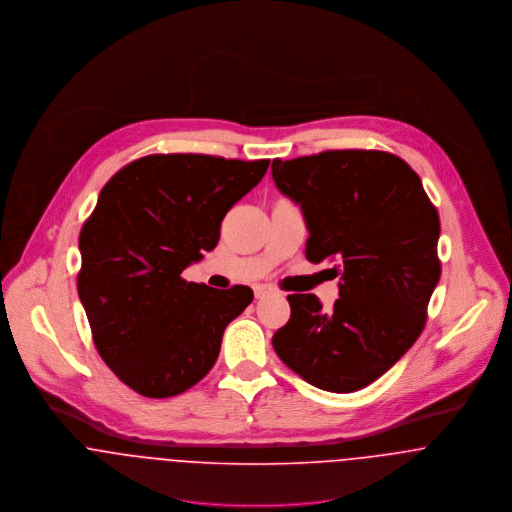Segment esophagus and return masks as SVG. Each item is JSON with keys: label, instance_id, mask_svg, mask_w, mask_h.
Masks as SVG:
<instances>
[{"label": "esophagus", "instance_id": "34e87169", "mask_svg": "<svg viewBox=\"0 0 512 512\" xmlns=\"http://www.w3.org/2000/svg\"><path fill=\"white\" fill-rule=\"evenodd\" d=\"M275 290L271 288V286H257L255 288V298L257 300H261V298H265V296H269V294H273Z\"/></svg>", "mask_w": 512, "mask_h": 512}]
</instances>
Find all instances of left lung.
Returning <instances> with one entry per match:
<instances>
[{"label": "left lung", "instance_id": "8db88e82", "mask_svg": "<svg viewBox=\"0 0 512 512\" xmlns=\"http://www.w3.org/2000/svg\"><path fill=\"white\" fill-rule=\"evenodd\" d=\"M271 169L277 188L304 212L306 259L340 261L341 275L332 310L316 294L286 296L290 320L273 347L306 383L359 391L387 373L426 326L442 275L438 210L420 176L385 151H324L275 159Z\"/></svg>", "mask_w": 512, "mask_h": 512}]
</instances>
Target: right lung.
I'll return each instance as SVG.
<instances>
[{
  "mask_svg": "<svg viewBox=\"0 0 512 512\" xmlns=\"http://www.w3.org/2000/svg\"><path fill=\"white\" fill-rule=\"evenodd\" d=\"M267 169L269 159L149 155L102 188L80 229L78 296L100 357L141 397H174L204 379L229 322L251 304L249 286L180 275L218 245L231 206Z\"/></svg>",
  "mask_w": 512,
  "mask_h": 512,
  "instance_id": "obj_1",
  "label": "right lung"
}]
</instances>
